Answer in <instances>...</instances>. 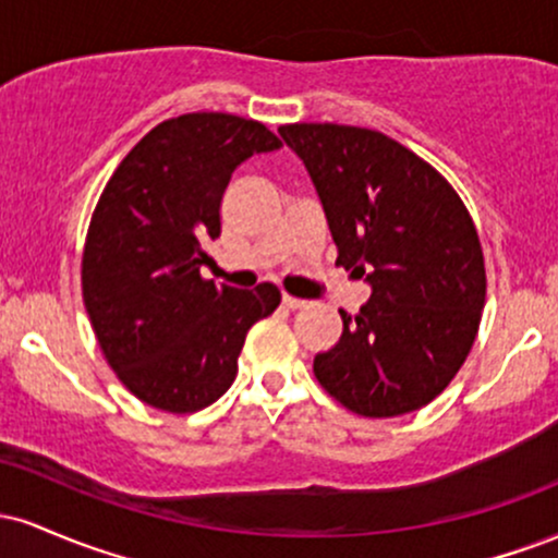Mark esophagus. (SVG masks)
Masks as SVG:
<instances>
[{"label":"esophagus","instance_id":"esophagus-1","mask_svg":"<svg viewBox=\"0 0 558 558\" xmlns=\"http://www.w3.org/2000/svg\"><path fill=\"white\" fill-rule=\"evenodd\" d=\"M283 306H288V310H301V306H306L304 299H296V296H288V293H283Z\"/></svg>","mask_w":558,"mask_h":558}]
</instances>
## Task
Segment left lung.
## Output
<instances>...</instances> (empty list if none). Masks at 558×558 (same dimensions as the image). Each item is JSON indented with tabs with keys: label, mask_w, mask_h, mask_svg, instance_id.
Here are the masks:
<instances>
[{
	"label": "left lung",
	"mask_w": 558,
	"mask_h": 558,
	"mask_svg": "<svg viewBox=\"0 0 558 558\" xmlns=\"http://www.w3.org/2000/svg\"><path fill=\"white\" fill-rule=\"evenodd\" d=\"M278 133L315 183L336 265L373 288L315 356L319 386L362 417L422 409L459 373L483 317L475 222L438 170L383 133L336 123Z\"/></svg>",
	"instance_id": "1"
}]
</instances>
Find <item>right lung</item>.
Listing matches in <instances>:
<instances>
[{"instance_id": "add662e5", "label": "right lung", "mask_w": 558, "mask_h": 558, "mask_svg": "<svg viewBox=\"0 0 558 558\" xmlns=\"http://www.w3.org/2000/svg\"><path fill=\"white\" fill-rule=\"evenodd\" d=\"M280 149L257 120L191 112L151 128L101 191L83 246V304L114 375L136 399L189 414L220 399L239 373L246 332L280 291L202 278V243L220 235L230 175Z\"/></svg>"}]
</instances>
